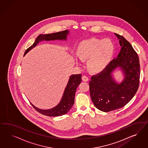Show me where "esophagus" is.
I'll use <instances>...</instances> for the list:
<instances>
[{
    "label": "esophagus",
    "instance_id": "obj_1",
    "mask_svg": "<svg viewBox=\"0 0 148 148\" xmlns=\"http://www.w3.org/2000/svg\"><path fill=\"white\" fill-rule=\"evenodd\" d=\"M82 80H83V81L86 82V81H88L89 79L88 78V77H87V76H85V75H84V76H82Z\"/></svg>",
    "mask_w": 148,
    "mask_h": 148
}]
</instances>
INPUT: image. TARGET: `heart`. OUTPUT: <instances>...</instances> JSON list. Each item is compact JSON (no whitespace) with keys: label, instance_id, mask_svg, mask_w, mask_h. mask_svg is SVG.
Listing matches in <instances>:
<instances>
[{"label":"heart","instance_id":"obj_1","mask_svg":"<svg viewBox=\"0 0 148 148\" xmlns=\"http://www.w3.org/2000/svg\"><path fill=\"white\" fill-rule=\"evenodd\" d=\"M114 53V45L108 38H92L79 45L77 55L81 60H87V67L91 72L100 73L107 67ZM77 63L79 60L75 58Z\"/></svg>","mask_w":148,"mask_h":148}]
</instances>
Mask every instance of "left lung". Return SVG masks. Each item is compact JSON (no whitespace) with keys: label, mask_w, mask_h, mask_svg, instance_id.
<instances>
[{"label":"left lung","mask_w":148,"mask_h":148,"mask_svg":"<svg viewBox=\"0 0 148 148\" xmlns=\"http://www.w3.org/2000/svg\"><path fill=\"white\" fill-rule=\"evenodd\" d=\"M121 49L102 72L93 75L90 81V98L98 110L108 112L123 108L134 97L139 87V58L130 43L117 34ZM119 67L124 79L119 83L112 72Z\"/></svg>","instance_id":"obj_1"}]
</instances>
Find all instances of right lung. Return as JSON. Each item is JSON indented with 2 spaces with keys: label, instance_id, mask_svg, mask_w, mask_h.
I'll use <instances>...</instances> for the list:
<instances>
[{
  "label": "right lung",
  "instance_id": "add662e5",
  "mask_svg": "<svg viewBox=\"0 0 148 148\" xmlns=\"http://www.w3.org/2000/svg\"><path fill=\"white\" fill-rule=\"evenodd\" d=\"M69 31L65 30L50 34H40L36 38L34 44L27 48L24 53L25 56L30 50L35 47L37 44L43 40H67ZM81 74H74L70 76L67 85L64 90L62 97L60 102L54 108L48 110H42L35 107L32 103V106L37 111L45 116H62L70 111L74 103L75 94L76 88L81 82Z\"/></svg>",
  "mask_w": 148,
  "mask_h": 148
}]
</instances>
